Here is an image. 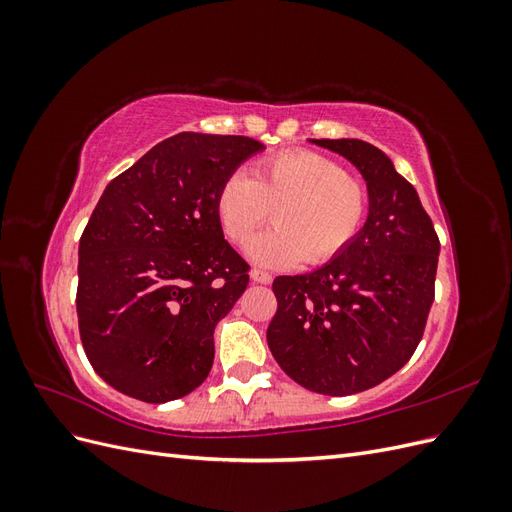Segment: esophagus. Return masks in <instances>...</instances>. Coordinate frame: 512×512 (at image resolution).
Here are the masks:
<instances>
[{
	"label": "esophagus",
	"mask_w": 512,
	"mask_h": 512,
	"mask_svg": "<svg viewBox=\"0 0 512 512\" xmlns=\"http://www.w3.org/2000/svg\"><path fill=\"white\" fill-rule=\"evenodd\" d=\"M252 280L258 282V284H271L273 282V275L265 269H254L252 271Z\"/></svg>",
	"instance_id": "34e87169"
}]
</instances>
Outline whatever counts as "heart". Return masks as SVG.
<instances>
[{"label": "heart", "instance_id": "1", "mask_svg": "<svg viewBox=\"0 0 512 512\" xmlns=\"http://www.w3.org/2000/svg\"><path fill=\"white\" fill-rule=\"evenodd\" d=\"M371 209L369 185L316 151H286L252 168L250 179L230 175L215 196L224 237L245 247L271 218L250 256L267 267L327 265L359 237Z\"/></svg>", "mask_w": 512, "mask_h": 512}]
</instances>
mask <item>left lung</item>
<instances>
[{"instance_id": "8db88e82", "label": "left lung", "mask_w": 512, "mask_h": 512, "mask_svg": "<svg viewBox=\"0 0 512 512\" xmlns=\"http://www.w3.org/2000/svg\"><path fill=\"white\" fill-rule=\"evenodd\" d=\"M348 158L369 190V218L346 250L307 275L273 280L275 361L307 391L346 397L404 367L436 297L440 239L412 183L359 138L312 141Z\"/></svg>"}]
</instances>
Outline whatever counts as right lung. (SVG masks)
I'll return each instance as SVG.
<instances>
[{"label":"right lung","instance_id":"add662e5","mask_svg":"<svg viewBox=\"0 0 512 512\" xmlns=\"http://www.w3.org/2000/svg\"><path fill=\"white\" fill-rule=\"evenodd\" d=\"M260 149L181 132L106 185L79 241L76 314L91 367L119 393L164 404L209 376L215 324L250 282L215 196Z\"/></svg>","mask_w":512,"mask_h":512}]
</instances>
